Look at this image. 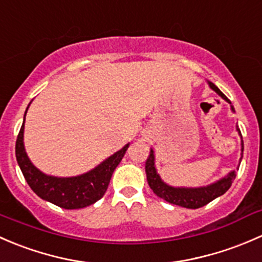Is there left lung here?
Masks as SVG:
<instances>
[{
    "mask_svg": "<svg viewBox=\"0 0 262 262\" xmlns=\"http://www.w3.org/2000/svg\"><path fill=\"white\" fill-rule=\"evenodd\" d=\"M209 87L213 91L217 92L223 99L231 103L230 99L225 96L217 87H215L213 83L209 82ZM232 111H234L233 107H232ZM237 131L241 135L238 126H237ZM242 147L241 150L244 151V141L241 142ZM242 159V158H241ZM145 170H146V177H147V183H149L150 188L152 189L154 193L158 196L163 198L164 201L169 202V203L175 204V206L184 207V208L189 209H196L201 208V207L206 206L209 202H212L213 199H215L217 196L222 195L226 191L230 189L232 185V182L236 178L234 171H231L230 174L226 178L221 179L220 182L214 183V184L208 185V187L203 188H172L170 185L165 184V183L161 180V178L159 177V174L156 172L155 165H154V151L150 150V155L147 156L146 164H145Z\"/></svg>",
    "mask_w": 262,
    "mask_h": 262,
    "instance_id": "obj_1",
    "label": "left lung"
}]
</instances>
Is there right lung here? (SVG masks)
Masks as SVG:
<instances>
[{"label":"right lung","instance_id":"1","mask_svg":"<svg viewBox=\"0 0 262 262\" xmlns=\"http://www.w3.org/2000/svg\"><path fill=\"white\" fill-rule=\"evenodd\" d=\"M127 147L128 144L123 149L106 159L93 170L79 175V177H49V175H45L44 172L37 170L29 160L25 152V147H24L23 123L17 135V140H16V159H17V163L28 184L40 198L64 209H78L96 203L98 199L104 195L107 188H108L113 170L122 160Z\"/></svg>","mask_w":262,"mask_h":262}]
</instances>
